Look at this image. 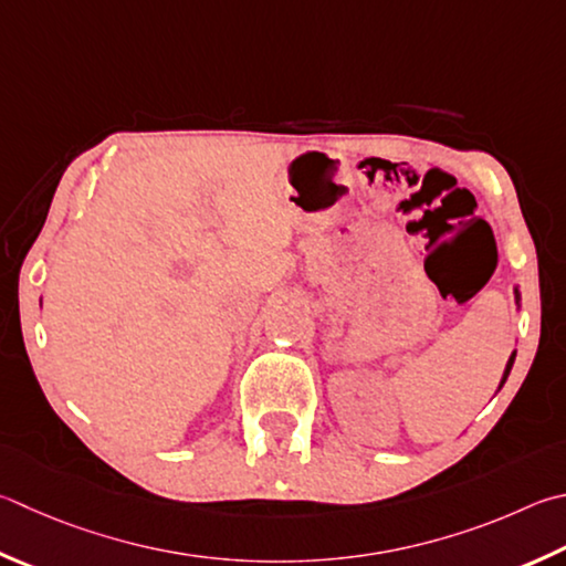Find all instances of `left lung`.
Masks as SVG:
<instances>
[{
  "label": "left lung",
  "mask_w": 566,
  "mask_h": 566,
  "mask_svg": "<svg viewBox=\"0 0 566 566\" xmlns=\"http://www.w3.org/2000/svg\"><path fill=\"white\" fill-rule=\"evenodd\" d=\"M515 300H517V304H520V292L515 290ZM515 352H512V356H510V361H507V366H505V374H502V381H500V388H502V384L507 381V376H510V371H512V364H515Z\"/></svg>",
  "instance_id": "1"
}]
</instances>
